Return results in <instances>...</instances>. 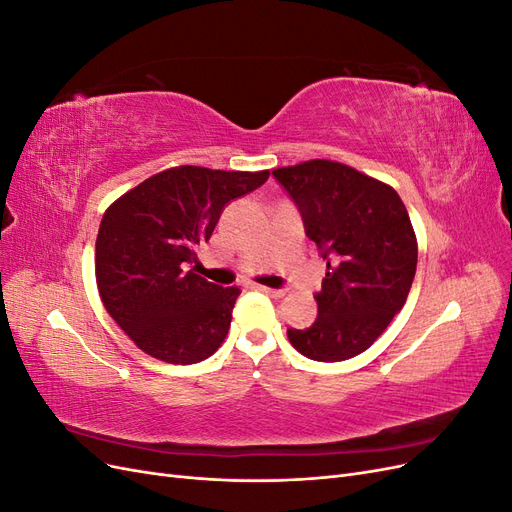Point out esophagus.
<instances>
[{
  "label": "esophagus",
  "instance_id": "esophagus-1",
  "mask_svg": "<svg viewBox=\"0 0 512 512\" xmlns=\"http://www.w3.org/2000/svg\"><path fill=\"white\" fill-rule=\"evenodd\" d=\"M258 290H262L265 294H271V297H284L286 290L284 288H269V286H256Z\"/></svg>",
  "mask_w": 512,
  "mask_h": 512
}]
</instances>
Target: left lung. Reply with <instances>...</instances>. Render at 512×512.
Returning a JSON list of instances; mask_svg holds the SVG:
<instances>
[{
  "mask_svg": "<svg viewBox=\"0 0 512 512\" xmlns=\"http://www.w3.org/2000/svg\"><path fill=\"white\" fill-rule=\"evenodd\" d=\"M273 177L327 260L314 297L318 318L307 329H288L290 344L312 361L352 359L408 299L418 256L408 209L391 185L333 160L275 168Z\"/></svg>",
  "mask_w": 512,
  "mask_h": 512,
  "instance_id": "8db88e82",
  "label": "left lung"
}]
</instances>
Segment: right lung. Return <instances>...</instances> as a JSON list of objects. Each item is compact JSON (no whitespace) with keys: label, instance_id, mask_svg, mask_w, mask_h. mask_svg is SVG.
<instances>
[{"label":"right lung","instance_id":"right-lung-1","mask_svg":"<svg viewBox=\"0 0 512 512\" xmlns=\"http://www.w3.org/2000/svg\"><path fill=\"white\" fill-rule=\"evenodd\" d=\"M267 179L269 170L175 166L106 209L96 239L100 299L153 359L192 365L222 346L241 290L211 284L188 267L230 200Z\"/></svg>","mask_w":512,"mask_h":512}]
</instances>
